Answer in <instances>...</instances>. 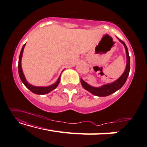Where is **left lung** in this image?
I'll list each match as a JSON object with an SVG mask.
<instances>
[{
  "instance_id": "1",
  "label": "left lung",
  "mask_w": 147,
  "mask_h": 147,
  "mask_svg": "<svg viewBox=\"0 0 147 147\" xmlns=\"http://www.w3.org/2000/svg\"><path fill=\"white\" fill-rule=\"evenodd\" d=\"M118 39L121 41V42L123 44L125 49L126 51V56H127V65L126 68L125 70L124 73H123L122 75L118 78L117 80H115V82L110 84H105L103 85L101 87H93L92 86H90L89 84H88L86 82H84L82 78L80 79L81 84H82V87L84 88L85 90H86L87 91L90 92L92 94L97 96H101V97H104V96H107L115 92L116 91L121 88L123 86L125 83L127 77L129 74L130 71V57L129 55V52L127 47L123 41H121V39L118 38Z\"/></svg>"
}]
</instances>
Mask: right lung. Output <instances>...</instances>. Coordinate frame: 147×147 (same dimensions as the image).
Segmentation results:
<instances>
[{"label":"right lung","mask_w":147,"mask_h":147,"mask_svg":"<svg viewBox=\"0 0 147 147\" xmlns=\"http://www.w3.org/2000/svg\"><path fill=\"white\" fill-rule=\"evenodd\" d=\"M25 45H23L22 48V50L20 51V57H19V61H18V73H19V76L20 78L22 80V82L24 83V84L25 85L26 88H28V89L30 90V91L32 92L33 93L36 94H47L50 92L52 91L53 90H54L55 88H56L57 87L58 84H59L60 82V80H61V76H59L58 78V80H57V82L55 83V84L51 85V86H47V87H39V86H32L30 84H29L27 82V80L25 78L24 74L23 73L22 69V66H21V60H22V53L24 51V49Z\"/></svg>","instance_id":"obj_1"}]
</instances>
